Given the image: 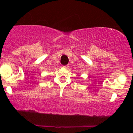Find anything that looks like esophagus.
Segmentation results:
<instances>
[{
  "mask_svg": "<svg viewBox=\"0 0 133 133\" xmlns=\"http://www.w3.org/2000/svg\"><path fill=\"white\" fill-rule=\"evenodd\" d=\"M69 68V65H64V66H63V68L64 69H68Z\"/></svg>",
  "mask_w": 133,
  "mask_h": 133,
  "instance_id": "34e87169",
  "label": "esophagus"
}]
</instances>
